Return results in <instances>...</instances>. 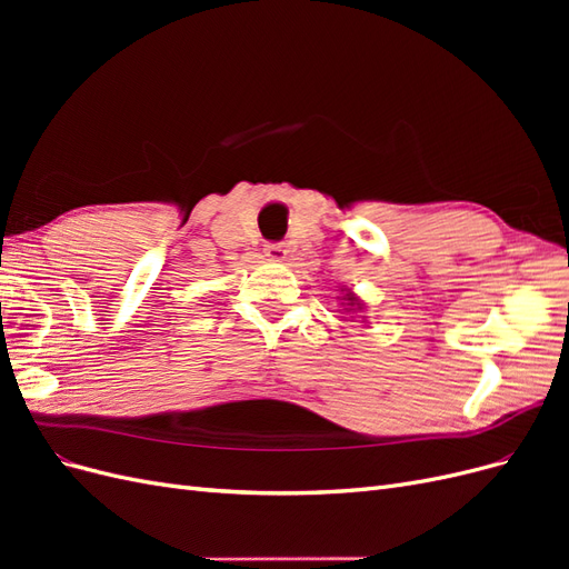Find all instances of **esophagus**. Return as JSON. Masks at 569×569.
Segmentation results:
<instances>
[{"label":"esophagus","mask_w":569,"mask_h":569,"mask_svg":"<svg viewBox=\"0 0 569 569\" xmlns=\"http://www.w3.org/2000/svg\"><path fill=\"white\" fill-rule=\"evenodd\" d=\"M263 253H266L268 261H278V263L287 258V249L282 244H266Z\"/></svg>","instance_id":"34e87169"}]
</instances>
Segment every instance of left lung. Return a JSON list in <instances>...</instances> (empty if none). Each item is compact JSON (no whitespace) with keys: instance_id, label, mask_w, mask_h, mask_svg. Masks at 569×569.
<instances>
[{"instance_id":"left-lung-1","label":"left lung","mask_w":569,"mask_h":569,"mask_svg":"<svg viewBox=\"0 0 569 569\" xmlns=\"http://www.w3.org/2000/svg\"><path fill=\"white\" fill-rule=\"evenodd\" d=\"M343 299V311H347V313H358V311H363V301H360L356 295H353V291H347V295H343L341 297Z\"/></svg>"}]
</instances>
